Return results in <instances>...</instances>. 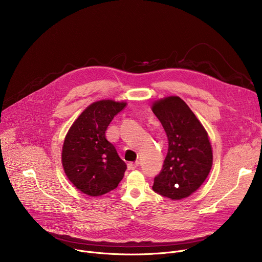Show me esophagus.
Here are the masks:
<instances>
[{"label": "esophagus", "mask_w": 262, "mask_h": 262, "mask_svg": "<svg viewBox=\"0 0 262 262\" xmlns=\"http://www.w3.org/2000/svg\"><path fill=\"white\" fill-rule=\"evenodd\" d=\"M138 167H139V162H136V163H129V164L127 165L128 170H135V169H137Z\"/></svg>", "instance_id": "obj_1"}]
</instances>
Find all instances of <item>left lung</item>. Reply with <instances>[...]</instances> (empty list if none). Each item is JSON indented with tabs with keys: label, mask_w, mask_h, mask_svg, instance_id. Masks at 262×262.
Instances as JSON below:
<instances>
[{
	"label": "left lung",
	"mask_w": 262,
	"mask_h": 262,
	"mask_svg": "<svg viewBox=\"0 0 262 262\" xmlns=\"http://www.w3.org/2000/svg\"><path fill=\"white\" fill-rule=\"evenodd\" d=\"M152 112L168 137V154L155 177L156 193L172 200L189 197L204 182L212 166L208 136L195 114L178 96L154 103Z\"/></svg>",
	"instance_id": "1"
}]
</instances>
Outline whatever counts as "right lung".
<instances>
[{"instance_id":"right-lung-1","label":"right lung","mask_w":262,"mask_h":262,"mask_svg":"<svg viewBox=\"0 0 262 262\" xmlns=\"http://www.w3.org/2000/svg\"><path fill=\"white\" fill-rule=\"evenodd\" d=\"M125 102L100 100L90 104L68 130L62 149V164L71 183L89 196L115 190L126 170L116 148L105 138L113 118Z\"/></svg>"}]
</instances>
